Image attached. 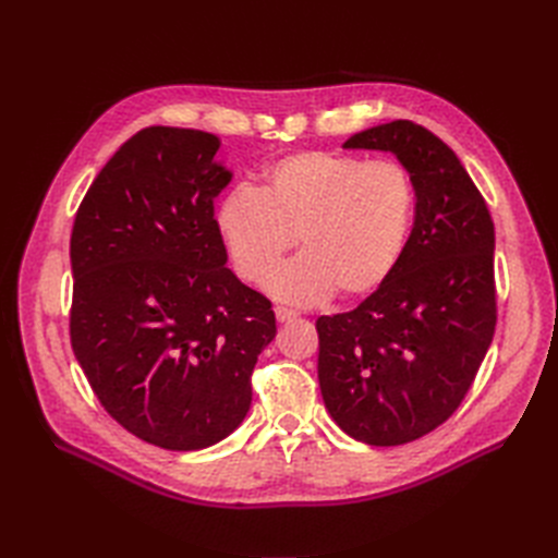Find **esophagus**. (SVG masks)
Returning a JSON list of instances; mask_svg holds the SVG:
<instances>
[{
    "instance_id": "1",
    "label": "esophagus",
    "mask_w": 558,
    "mask_h": 558,
    "mask_svg": "<svg viewBox=\"0 0 558 558\" xmlns=\"http://www.w3.org/2000/svg\"><path fill=\"white\" fill-rule=\"evenodd\" d=\"M275 314H277V322H279V324L298 319V312H295V310H289V307H277Z\"/></svg>"
}]
</instances>
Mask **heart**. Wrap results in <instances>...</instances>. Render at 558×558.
I'll use <instances>...</instances> for the list:
<instances>
[{
  "mask_svg": "<svg viewBox=\"0 0 558 558\" xmlns=\"http://www.w3.org/2000/svg\"><path fill=\"white\" fill-rule=\"evenodd\" d=\"M415 192L399 161L295 153L267 169L263 190L239 183L222 194L216 230L239 277L263 283L299 236L306 248L269 278L286 303L312 305L338 291L368 295L401 258Z\"/></svg>",
  "mask_w": 558,
  "mask_h": 558,
  "instance_id": "heart-1",
  "label": "heart"
}]
</instances>
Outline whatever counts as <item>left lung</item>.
Segmentation results:
<instances>
[{
    "label": "left lung",
    "mask_w": 558,
    "mask_h": 558,
    "mask_svg": "<svg viewBox=\"0 0 558 558\" xmlns=\"http://www.w3.org/2000/svg\"><path fill=\"white\" fill-rule=\"evenodd\" d=\"M342 147L395 155L411 175L415 220L380 289L316 319L319 387L344 434L401 446L456 413L490 348L495 228L458 155L425 126L397 119Z\"/></svg>",
    "instance_id": "left-lung-1"
}]
</instances>
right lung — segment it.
<instances>
[{"label": "right lung", "mask_w": 558, "mask_h": 558, "mask_svg": "<svg viewBox=\"0 0 558 558\" xmlns=\"http://www.w3.org/2000/svg\"><path fill=\"white\" fill-rule=\"evenodd\" d=\"M220 138L149 126L117 149L74 218L70 340L119 425L202 450L251 409V373L277 336L269 300L236 279L214 202L232 171Z\"/></svg>", "instance_id": "add662e5"}]
</instances>
